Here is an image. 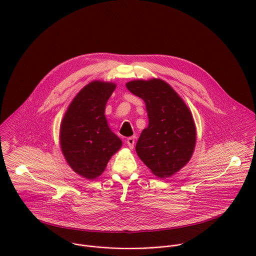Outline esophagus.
I'll return each mask as SVG.
<instances>
[{"label":"esophagus","mask_w":256,"mask_h":256,"mask_svg":"<svg viewBox=\"0 0 256 256\" xmlns=\"http://www.w3.org/2000/svg\"><path fill=\"white\" fill-rule=\"evenodd\" d=\"M127 145L129 146L130 148H134V144H135V137H129L126 141Z\"/></svg>","instance_id":"esophagus-1"}]
</instances>
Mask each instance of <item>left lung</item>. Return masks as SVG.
Segmentation results:
<instances>
[{"mask_svg":"<svg viewBox=\"0 0 256 256\" xmlns=\"http://www.w3.org/2000/svg\"><path fill=\"white\" fill-rule=\"evenodd\" d=\"M126 88L145 102L148 118L136 152L154 176L170 178L193 154L196 128L192 114L176 92L162 80H131Z\"/></svg>","mask_w":256,"mask_h":256,"instance_id":"left-lung-1","label":"left lung"}]
</instances>
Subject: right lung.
<instances>
[{
    "instance_id": "obj_1",
    "label": "right lung",
    "mask_w": 256,
    "mask_h": 256,
    "mask_svg": "<svg viewBox=\"0 0 256 256\" xmlns=\"http://www.w3.org/2000/svg\"><path fill=\"white\" fill-rule=\"evenodd\" d=\"M115 88L113 82H90L74 96L61 122L62 152L74 172L86 180L100 176L122 146L104 115Z\"/></svg>"
}]
</instances>
